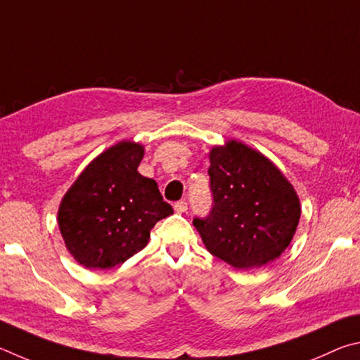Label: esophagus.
I'll use <instances>...</instances> for the list:
<instances>
[{
    "label": "esophagus",
    "mask_w": 360,
    "mask_h": 360,
    "mask_svg": "<svg viewBox=\"0 0 360 360\" xmlns=\"http://www.w3.org/2000/svg\"><path fill=\"white\" fill-rule=\"evenodd\" d=\"M174 209H175V212H176V213H184V212H186V210H188V204H186V200H179V202H175Z\"/></svg>",
    "instance_id": "esophagus-1"
}]
</instances>
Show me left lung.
Listing matches in <instances>:
<instances>
[{"label":"left lung","mask_w":360,"mask_h":360,"mask_svg":"<svg viewBox=\"0 0 360 360\" xmlns=\"http://www.w3.org/2000/svg\"><path fill=\"white\" fill-rule=\"evenodd\" d=\"M213 207L194 228L213 256L238 270L278 259L299 226L294 186L261 151L236 139L209 153Z\"/></svg>","instance_id":"obj_1"}]
</instances>
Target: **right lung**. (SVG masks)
I'll return each mask as SVG.
<instances>
[{
    "instance_id": "1",
    "label": "right lung",
    "mask_w": 360,
    "mask_h": 360,
    "mask_svg": "<svg viewBox=\"0 0 360 360\" xmlns=\"http://www.w3.org/2000/svg\"><path fill=\"white\" fill-rule=\"evenodd\" d=\"M143 145L122 141L82 170L58 207V228L80 266L107 270L147 247L150 231L174 210L153 179L137 172Z\"/></svg>"
}]
</instances>
